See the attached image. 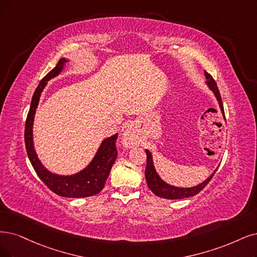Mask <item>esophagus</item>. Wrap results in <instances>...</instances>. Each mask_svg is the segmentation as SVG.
I'll list each match as a JSON object with an SVG mask.
<instances>
[{
	"label": "esophagus",
	"instance_id": "1",
	"mask_svg": "<svg viewBox=\"0 0 257 257\" xmlns=\"http://www.w3.org/2000/svg\"><path fill=\"white\" fill-rule=\"evenodd\" d=\"M122 145L125 147H131L138 143L137 129L134 125H130L122 135Z\"/></svg>",
	"mask_w": 257,
	"mask_h": 257
}]
</instances>
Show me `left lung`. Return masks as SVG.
Masks as SVG:
<instances>
[{"label": "left lung", "mask_w": 257, "mask_h": 257, "mask_svg": "<svg viewBox=\"0 0 257 257\" xmlns=\"http://www.w3.org/2000/svg\"><path fill=\"white\" fill-rule=\"evenodd\" d=\"M204 75L206 78V83L208 85L214 94L215 96L219 102L220 109L223 113L224 116V110H223V104H222V100H221V96L219 90H218L217 84L214 80V78L212 77L211 74H208L206 71H204ZM146 151V156H147V164H146V169H145V177H146V181L148 184V187L150 188V191L153 192L155 195H157L158 197L161 198H165V199H183V198H187V197H192L197 195L198 193H200L202 189L207 185V183L211 181L213 176L215 175L217 168L215 169V172L208 177L204 182H202L201 184H199L197 186L194 187H188V188H184V187H176L173 185H169L166 182H164L162 179L159 177V175L156 172V168L154 166V162H153V156H151L149 150H145Z\"/></svg>", "instance_id": "obj_1"}]
</instances>
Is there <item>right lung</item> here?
<instances>
[{
	"label": "right lung",
	"mask_w": 257,
	"mask_h": 257,
	"mask_svg": "<svg viewBox=\"0 0 257 257\" xmlns=\"http://www.w3.org/2000/svg\"><path fill=\"white\" fill-rule=\"evenodd\" d=\"M68 60L61 58L55 68L46 74L33 95L30 111L25 121V147L26 153L37 175L42 180V182L49 187L52 192L66 198H84L98 194L104 186V183L109 177L111 167L115 162L117 157L116 140L117 134L102 141L92 162L81 172L72 176H59L49 172L38 159L33 143V123L36 109L39 103L40 95L45 87L46 82L56 77Z\"/></svg>",
	"instance_id": "right-lung-1"
}]
</instances>
